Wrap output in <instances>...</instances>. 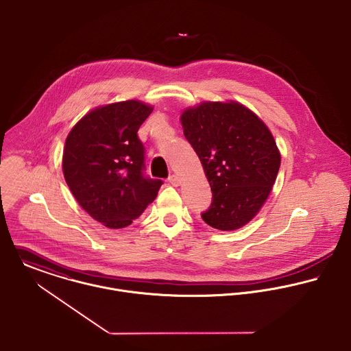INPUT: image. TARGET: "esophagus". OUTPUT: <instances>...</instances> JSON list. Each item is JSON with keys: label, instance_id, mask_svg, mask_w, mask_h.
Here are the masks:
<instances>
[{"label": "esophagus", "instance_id": "obj_1", "mask_svg": "<svg viewBox=\"0 0 351 351\" xmlns=\"http://www.w3.org/2000/svg\"><path fill=\"white\" fill-rule=\"evenodd\" d=\"M168 182L172 184V186H179V183H180V179H179V176L178 175H171L169 178H168Z\"/></svg>", "mask_w": 351, "mask_h": 351}]
</instances>
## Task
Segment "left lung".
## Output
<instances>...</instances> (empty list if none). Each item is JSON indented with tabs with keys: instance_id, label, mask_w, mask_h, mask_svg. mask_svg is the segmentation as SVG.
Here are the masks:
<instances>
[{
	"instance_id": "8db88e82",
	"label": "left lung",
	"mask_w": 351,
	"mask_h": 351,
	"mask_svg": "<svg viewBox=\"0 0 351 351\" xmlns=\"http://www.w3.org/2000/svg\"><path fill=\"white\" fill-rule=\"evenodd\" d=\"M180 121L213 194L202 220L221 231L243 227L265 204L280 168L274 135L256 113L235 101L187 108Z\"/></svg>"
}]
</instances>
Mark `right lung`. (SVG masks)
Listing matches in <instances>:
<instances>
[{"instance_id":"add662e5","label":"right lung","mask_w":351,"mask_h":351,"mask_svg":"<svg viewBox=\"0 0 351 351\" xmlns=\"http://www.w3.org/2000/svg\"><path fill=\"white\" fill-rule=\"evenodd\" d=\"M152 110L135 99L98 106L66 136L65 182L77 204L108 228L130 226L162 184L145 176V147L136 134Z\"/></svg>"}]
</instances>
